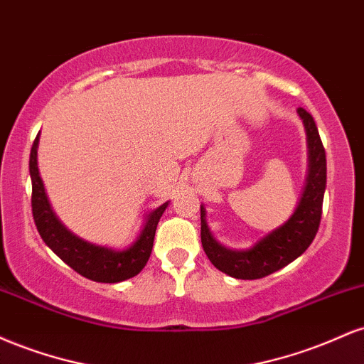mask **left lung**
<instances>
[{"instance_id":"obj_1","label":"left lung","mask_w":364,"mask_h":364,"mask_svg":"<svg viewBox=\"0 0 364 364\" xmlns=\"http://www.w3.org/2000/svg\"><path fill=\"white\" fill-rule=\"evenodd\" d=\"M298 114L301 116L304 128H306L310 171H308L301 202L286 224L258 241L253 248L235 252V250L224 248L212 237L205 223V210L200 207L203 252L215 269L231 277L252 281V279L267 277L275 270H281L282 267L289 265L299 255L306 252L318 232L325 183H327V157H325L323 144H321L313 116L303 107H298Z\"/></svg>"}]
</instances>
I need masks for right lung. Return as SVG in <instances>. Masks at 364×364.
<instances>
[{
	"label": "right lung",
	"mask_w": 364,
	"mask_h": 364,
	"mask_svg": "<svg viewBox=\"0 0 364 364\" xmlns=\"http://www.w3.org/2000/svg\"><path fill=\"white\" fill-rule=\"evenodd\" d=\"M37 145H39V135L36 136L34 145H32L28 169H31L32 178V215H34L37 231H39L44 243L66 265L72 267L75 272L90 279V281L114 284L140 274V270L147 265L150 253H152L159 219L164 214L168 202L162 203L147 217V223H145L139 240L128 250L114 252V250L104 248V246L87 243V241L72 235L51 210L44 191L43 179H41L39 169H37Z\"/></svg>",
	"instance_id": "right-lung-1"
}]
</instances>
